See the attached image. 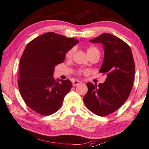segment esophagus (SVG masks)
Returning <instances> with one entry per match:
<instances>
[{
	"instance_id": "1",
	"label": "esophagus",
	"mask_w": 149,
	"mask_h": 149,
	"mask_svg": "<svg viewBox=\"0 0 149 149\" xmlns=\"http://www.w3.org/2000/svg\"><path fill=\"white\" fill-rule=\"evenodd\" d=\"M81 84H82V82L81 81H79V80H74V81H73V85H74V86H78Z\"/></svg>"
}]
</instances>
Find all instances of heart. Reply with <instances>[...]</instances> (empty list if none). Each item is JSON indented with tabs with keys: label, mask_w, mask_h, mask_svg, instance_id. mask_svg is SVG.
<instances>
[{
	"label": "heart",
	"mask_w": 149,
	"mask_h": 149,
	"mask_svg": "<svg viewBox=\"0 0 149 149\" xmlns=\"http://www.w3.org/2000/svg\"><path fill=\"white\" fill-rule=\"evenodd\" d=\"M95 51H98V50H97L96 47H90L88 49V52H87L88 54H89V53H92L93 52H95ZM74 48L71 49L69 50L67 52V53H66V57L68 59L71 58V57H72L73 54H74ZM81 72H82V71H81V70L78 71V74H81Z\"/></svg>",
	"instance_id": "obj_1"
}]
</instances>
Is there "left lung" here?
Listing matches in <instances>:
<instances>
[{"mask_svg": "<svg viewBox=\"0 0 149 149\" xmlns=\"http://www.w3.org/2000/svg\"><path fill=\"white\" fill-rule=\"evenodd\" d=\"M104 47V61L99 72L106 75L98 86L88 82L84 102L91 112L100 116L114 112L128 99L135 74L132 51L123 40L110 33H103L90 40Z\"/></svg>", "mask_w": 149, "mask_h": 149, "instance_id": "left-lung-1", "label": "left lung"}]
</instances>
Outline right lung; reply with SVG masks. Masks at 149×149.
<instances>
[{
	"instance_id": "add662e5",
	"label": "right lung",
	"mask_w": 149,
	"mask_h": 149,
	"mask_svg": "<svg viewBox=\"0 0 149 149\" xmlns=\"http://www.w3.org/2000/svg\"><path fill=\"white\" fill-rule=\"evenodd\" d=\"M78 42V39L49 32L27 44L20 60L18 85L23 100L31 109L49 116L61 107L72 83L69 79L55 80L54 69Z\"/></svg>"
}]
</instances>
